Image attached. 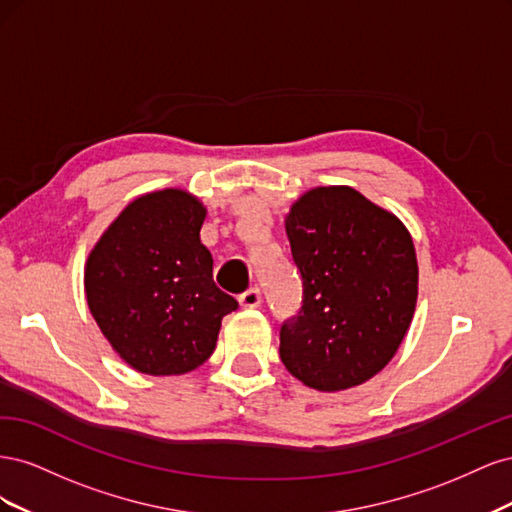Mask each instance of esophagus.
Returning <instances> with one entry per match:
<instances>
[{"label": "esophagus", "instance_id": "1", "mask_svg": "<svg viewBox=\"0 0 512 512\" xmlns=\"http://www.w3.org/2000/svg\"><path fill=\"white\" fill-rule=\"evenodd\" d=\"M239 303H241V307H245V309H254V307H258V305L262 303L260 288H256V286L247 288V290L241 294V297H239Z\"/></svg>", "mask_w": 512, "mask_h": 512}]
</instances>
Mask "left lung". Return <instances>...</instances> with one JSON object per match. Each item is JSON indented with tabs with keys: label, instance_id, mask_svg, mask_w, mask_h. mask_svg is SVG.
I'll return each mask as SVG.
<instances>
[{
	"label": "left lung",
	"instance_id": "obj_1",
	"mask_svg": "<svg viewBox=\"0 0 512 512\" xmlns=\"http://www.w3.org/2000/svg\"><path fill=\"white\" fill-rule=\"evenodd\" d=\"M284 226L303 299L280 329L282 363L309 389L359 386L393 359L414 316L410 232L348 185L305 192Z\"/></svg>",
	"mask_w": 512,
	"mask_h": 512
}]
</instances>
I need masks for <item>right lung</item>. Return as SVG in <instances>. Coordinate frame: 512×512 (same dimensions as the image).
<instances>
[{
    "mask_svg": "<svg viewBox=\"0 0 512 512\" xmlns=\"http://www.w3.org/2000/svg\"><path fill=\"white\" fill-rule=\"evenodd\" d=\"M207 209L177 188L149 192L104 230L85 265V294L108 344L132 369L179 376L215 350L239 303L213 282L200 241Z\"/></svg>",
    "mask_w": 512,
    "mask_h": 512,
    "instance_id": "1",
    "label": "right lung"
}]
</instances>
